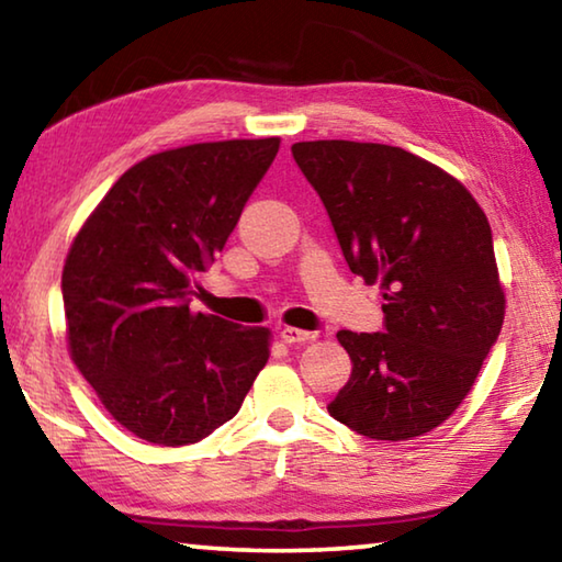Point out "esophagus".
<instances>
[{"label": "esophagus", "instance_id": "1", "mask_svg": "<svg viewBox=\"0 0 562 562\" xmlns=\"http://www.w3.org/2000/svg\"><path fill=\"white\" fill-rule=\"evenodd\" d=\"M280 339L284 345H304V341L315 339V331H304L297 327H280Z\"/></svg>", "mask_w": 562, "mask_h": 562}]
</instances>
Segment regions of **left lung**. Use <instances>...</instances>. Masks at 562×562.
<instances>
[{
  "mask_svg": "<svg viewBox=\"0 0 562 562\" xmlns=\"http://www.w3.org/2000/svg\"><path fill=\"white\" fill-rule=\"evenodd\" d=\"M292 156L349 270L386 300L384 331H337L351 374L327 412L376 441L436 429L501 335L506 300L486 215L459 180L404 148L304 140Z\"/></svg>",
  "mask_w": 562,
  "mask_h": 562,
  "instance_id": "obj_1",
  "label": "left lung"
}]
</instances>
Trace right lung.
Here are the masks:
<instances>
[{
  "label": "right lung",
  "instance_id": "add662e5",
  "mask_svg": "<svg viewBox=\"0 0 562 562\" xmlns=\"http://www.w3.org/2000/svg\"><path fill=\"white\" fill-rule=\"evenodd\" d=\"M280 138L148 156L81 227L61 274L74 364L138 439L186 446L237 414L270 357V331L190 310V284L223 250Z\"/></svg>",
  "mask_w": 562,
  "mask_h": 562
}]
</instances>
